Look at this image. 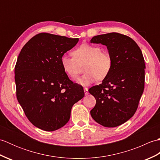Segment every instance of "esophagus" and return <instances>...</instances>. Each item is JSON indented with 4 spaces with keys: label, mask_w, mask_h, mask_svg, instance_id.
<instances>
[{
    "label": "esophagus",
    "mask_w": 160,
    "mask_h": 160,
    "mask_svg": "<svg viewBox=\"0 0 160 160\" xmlns=\"http://www.w3.org/2000/svg\"><path fill=\"white\" fill-rule=\"evenodd\" d=\"M84 94H85V96H87V95H88V93H89L87 88H84Z\"/></svg>",
    "instance_id": "1"
}]
</instances>
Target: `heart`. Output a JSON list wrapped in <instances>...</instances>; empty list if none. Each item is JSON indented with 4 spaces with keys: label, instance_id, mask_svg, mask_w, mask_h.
<instances>
[{
    "label": "heart",
    "instance_id": "obj_1",
    "mask_svg": "<svg viewBox=\"0 0 160 160\" xmlns=\"http://www.w3.org/2000/svg\"><path fill=\"white\" fill-rule=\"evenodd\" d=\"M72 57L62 56L60 63L63 71L71 79L80 74L84 66L83 76L77 82L83 86H89L96 80H103L110 73L113 60L111 55L102 51L99 46L84 43L72 52Z\"/></svg>",
    "mask_w": 160,
    "mask_h": 160
}]
</instances>
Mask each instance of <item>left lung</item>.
I'll list each match as a JSON object with an SVG mask.
<instances>
[{
  "mask_svg": "<svg viewBox=\"0 0 160 160\" xmlns=\"http://www.w3.org/2000/svg\"><path fill=\"white\" fill-rule=\"evenodd\" d=\"M90 42L106 45L113 60L108 76L89 89L96 100L91 115L105 127H118L137 111L144 88V57L133 40L119 33L93 36Z\"/></svg>",
  "mask_w": 160,
  "mask_h": 160,
  "instance_id": "1",
  "label": "left lung"
}]
</instances>
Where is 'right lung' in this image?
Here are the masks:
<instances>
[{"label":"right lung","mask_w":160,"mask_h":160,"mask_svg":"<svg viewBox=\"0 0 160 160\" xmlns=\"http://www.w3.org/2000/svg\"><path fill=\"white\" fill-rule=\"evenodd\" d=\"M78 38L40 33L20 51L15 66L16 98L29 122L46 131L64 127L73 105L84 96L61 66L64 53Z\"/></svg>","instance_id":"right-lung-1"}]
</instances>
